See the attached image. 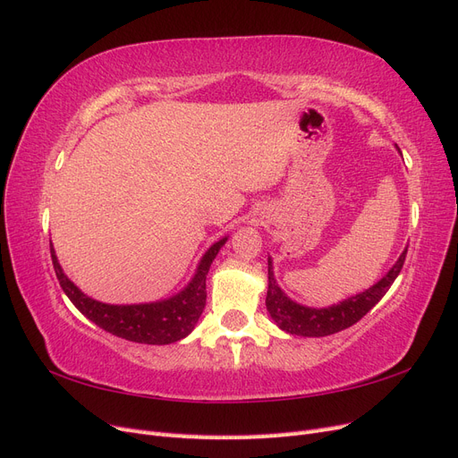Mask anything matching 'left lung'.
I'll use <instances>...</instances> for the list:
<instances>
[{
  "mask_svg": "<svg viewBox=\"0 0 458 458\" xmlns=\"http://www.w3.org/2000/svg\"><path fill=\"white\" fill-rule=\"evenodd\" d=\"M405 256H407V250L399 256L397 263L390 271H387L384 279L378 281L372 288L365 290L363 294H357L350 300L338 303V306L325 308V310L303 308L300 303L286 298L283 294V290L279 288V284L275 283V276L271 271L273 269L271 258H269L267 259L269 288H267V298H266L267 311L273 317V321L283 330L290 332V335L310 336V338L335 335V332H340L344 328L355 325L359 318L365 317L374 306H377V303L382 300V296L390 290L394 281L397 279L399 271L403 269Z\"/></svg>",
  "mask_w": 458,
  "mask_h": 458,
  "instance_id": "obj_1",
  "label": "left lung"
}]
</instances>
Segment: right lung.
I'll use <instances>...</instances> for the list:
<instances>
[{"instance_id": "obj_1", "label": "right lung", "mask_w": 458, "mask_h": 458, "mask_svg": "<svg viewBox=\"0 0 458 458\" xmlns=\"http://www.w3.org/2000/svg\"><path fill=\"white\" fill-rule=\"evenodd\" d=\"M225 244V239L216 242L210 250L200 259L195 279L183 290L170 300L157 303H141V306H108V303L95 301L81 294L80 290L66 279L57 256L51 248V261L57 275L59 284L64 294L78 308L81 315H86L97 327L110 332L118 338H126L137 344H155L164 345L185 338L195 328L199 317L206 308V275L210 269L219 248Z\"/></svg>"}]
</instances>
